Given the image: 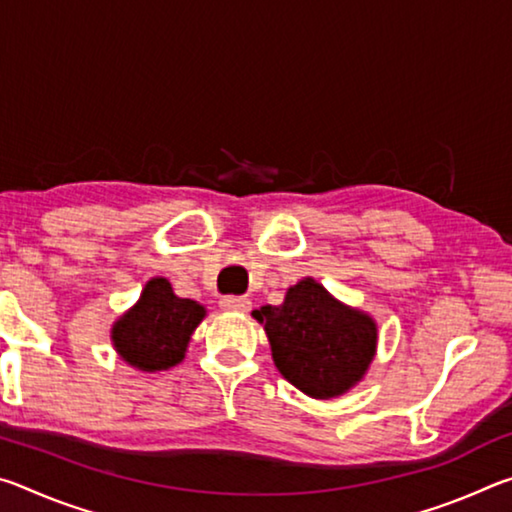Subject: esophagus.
<instances>
[{
	"instance_id": "1",
	"label": "esophagus",
	"mask_w": 512,
	"mask_h": 512,
	"mask_svg": "<svg viewBox=\"0 0 512 512\" xmlns=\"http://www.w3.org/2000/svg\"><path fill=\"white\" fill-rule=\"evenodd\" d=\"M219 305L225 311H248L250 300L248 298H237V296H225V298H221Z\"/></svg>"
}]
</instances>
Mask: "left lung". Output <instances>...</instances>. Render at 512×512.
Returning <instances> with one entry per match:
<instances>
[{
  "instance_id": "8db88e82",
  "label": "left lung",
  "mask_w": 512,
  "mask_h": 512,
  "mask_svg": "<svg viewBox=\"0 0 512 512\" xmlns=\"http://www.w3.org/2000/svg\"><path fill=\"white\" fill-rule=\"evenodd\" d=\"M253 316L266 329L282 377L316 400L348 393L375 357V320L343 305L314 277L293 284L282 305Z\"/></svg>"
}]
</instances>
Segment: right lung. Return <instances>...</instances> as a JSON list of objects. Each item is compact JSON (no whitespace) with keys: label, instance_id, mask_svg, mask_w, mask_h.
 I'll list each match as a JSON object with an SVG mask.
<instances>
[{"label":"right lung","instance_id":"right-lung-1","mask_svg":"<svg viewBox=\"0 0 512 512\" xmlns=\"http://www.w3.org/2000/svg\"><path fill=\"white\" fill-rule=\"evenodd\" d=\"M203 318V305L178 298L167 277H153L140 300L112 325L110 339L128 366L142 372L167 370L185 359L189 339Z\"/></svg>","mask_w":512,"mask_h":512}]
</instances>
